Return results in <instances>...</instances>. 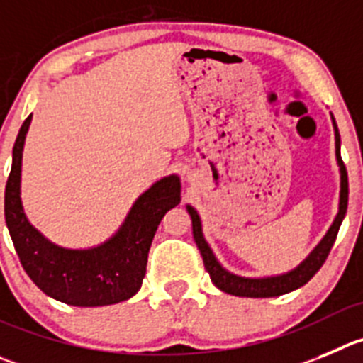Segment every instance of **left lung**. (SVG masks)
Listing matches in <instances>:
<instances>
[{"mask_svg": "<svg viewBox=\"0 0 363 363\" xmlns=\"http://www.w3.org/2000/svg\"><path fill=\"white\" fill-rule=\"evenodd\" d=\"M335 147H337V161L340 166V204H338V215L335 218L333 225L330 228L328 235L324 236L323 242L315 247L313 252L301 263L297 269H294L292 272L283 274V276L276 277H263V279H250V277H240L235 274L228 272L225 269H222L218 262H216L215 254L211 252L209 245L206 243L204 236H202V228H201V218H199L197 211L188 206V213L191 216V225H193V238L197 243L199 250H201V256L204 259V267L209 272L213 283L218 286L222 292L231 294V296L238 297H277L283 296V294H289L292 290H297L299 286L306 284L315 274L319 272L320 267L326 262L328 254H330L331 247H333L335 240H337L338 229H340V223L344 220L345 211H347V195H350V184H347V172H345L344 161L340 157V134H338L337 123H335Z\"/></svg>", "mask_w": 363, "mask_h": 363, "instance_id": "1", "label": "left lung"}]
</instances>
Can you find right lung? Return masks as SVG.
Returning a JSON list of instances; mask_svg holds the SVG:
<instances>
[{
	"instance_id": "add662e5",
	"label": "right lung",
	"mask_w": 363,
	"mask_h": 363,
	"mask_svg": "<svg viewBox=\"0 0 363 363\" xmlns=\"http://www.w3.org/2000/svg\"><path fill=\"white\" fill-rule=\"evenodd\" d=\"M30 121L32 114L19 128L5 188L6 228L23 269L46 296L71 306H107L130 299L141 289L148 250L162 216L181 202V182L175 175L155 182L135 201L109 242L86 250L62 249L30 225L19 199L23 145Z\"/></svg>"
}]
</instances>
